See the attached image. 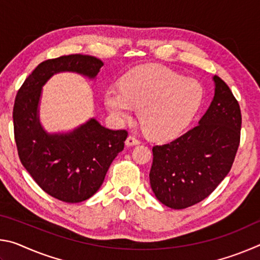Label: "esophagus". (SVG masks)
Returning a JSON list of instances; mask_svg holds the SVG:
<instances>
[{"label": "esophagus", "instance_id": "34e87169", "mask_svg": "<svg viewBox=\"0 0 260 260\" xmlns=\"http://www.w3.org/2000/svg\"><path fill=\"white\" fill-rule=\"evenodd\" d=\"M125 143H126L127 147H132V146H136V144H139L140 141H139V139H136L135 136L129 135L128 138L126 139V142Z\"/></svg>", "mask_w": 260, "mask_h": 260}]
</instances>
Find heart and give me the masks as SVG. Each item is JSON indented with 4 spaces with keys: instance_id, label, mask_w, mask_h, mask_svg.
Masks as SVG:
<instances>
[{
    "instance_id": "obj_1",
    "label": "heart",
    "mask_w": 260,
    "mask_h": 260,
    "mask_svg": "<svg viewBox=\"0 0 260 260\" xmlns=\"http://www.w3.org/2000/svg\"><path fill=\"white\" fill-rule=\"evenodd\" d=\"M203 88L193 78L161 65H144L132 70L104 94L105 107L119 121L131 118L138 108L139 119L148 136L170 140L179 134L200 109Z\"/></svg>"
}]
</instances>
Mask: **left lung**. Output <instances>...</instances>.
I'll use <instances>...</instances> for the list:
<instances>
[{
    "mask_svg": "<svg viewBox=\"0 0 260 260\" xmlns=\"http://www.w3.org/2000/svg\"><path fill=\"white\" fill-rule=\"evenodd\" d=\"M208 111L187 133L152 148L150 186L157 200L181 210L200 203L230 173L240 146L242 116L230 87L213 77Z\"/></svg>",
    "mask_w": 260,
    "mask_h": 260,
    "instance_id": "obj_1",
    "label": "left lung"
}]
</instances>
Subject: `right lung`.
I'll list each match as a JSON object with an SVG mask.
<instances>
[{
  "mask_svg": "<svg viewBox=\"0 0 260 260\" xmlns=\"http://www.w3.org/2000/svg\"><path fill=\"white\" fill-rule=\"evenodd\" d=\"M102 67L101 59L80 54L45 60L26 78L15 100L12 117L21 164L42 190L67 203L86 201L99 190L128 133L105 128L94 118L70 133H47L39 120L42 86L58 72L94 79Z\"/></svg>",
  "mask_w": 260,
  "mask_h": 260,
  "instance_id": "right-lung-1",
  "label": "right lung"
}]
</instances>
